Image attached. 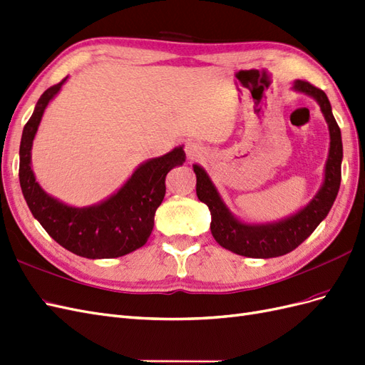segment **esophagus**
Returning a JSON list of instances; mask_svg holds the SVG:
<instances>
[{
  "label": "esophagus",
  "instance_id": "1",
  "mask_svg": "<svg viewBox=\"0 0 365 365\" xmlns=\"http://www.w3.org/2000/svg\"><path fill=\"white\" fill-rule=\"evenodd\" d=\"M185 155H187V160H189V161L200 160L204 155V148L200 145V143L189 141L185 145Z\"/></svg>",
  "mask_w": 365,
  "mask_h": 365
}]
</instances>
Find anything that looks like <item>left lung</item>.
Returning a JSON list of instances; mask_svg holds the SVG:
<instances>
[{
    "mask_svg": "<svg viewBox=\"0 0 365 365\" xmlns=\"http://www.w3.org/2000/svg\"><path fill=\"white\" fill-rule=\"evenodd\" d=\"M292 90L312 97L319 105L327 121L330 135L323 184L312 200L298 212L267 224H250L240 220L230 212L205 169L200 164H193L197 200L207 204L210 215H212V224H210L212 235L220 247L233 251L239 256L269 259L291 252L311 236L319 222L327 216L339 190L342 141L329 98L324 91L304 81H295L292 83Z\"/></svg>",
    "mask_w": 365,
    "mask_h": 365,
    "instance_id": "1",
    "label": "left lung"
}]
</instances>
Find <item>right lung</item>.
I'll return each mask as SVG.
<instances>
[{"label":"right lung","mask_w":365,"mask_h":365,"mask_svg":"<svg viewBox=\"0 0 365 365\" xmlns=\"http://www.w3.org/2000/svg\"><path fill=\"white\" fill-rule=\"evenodd\" d=\"M67 79L68 76L43 91L24 126L19 146L21 190L31 215L65 250L86 259L121 257L148 242L165 195V175L182 165L185 152L178 146L141 163L115 193L93 205L73 207L48 195L31 169V148L43 111Z\"/></svg>","instance_id":"obj_1"}]
</instances>
